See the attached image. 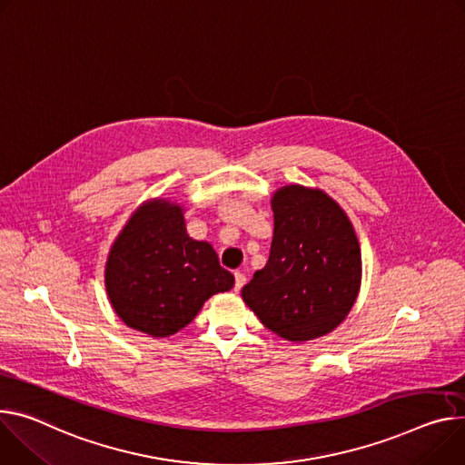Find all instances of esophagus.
<instances>
[{"mask_svg": "<svg viewBox=\"0 0 465 465\" xmlns=\"http://www.w3.org/2000/svg\"><path fill=\"white\" fill-rule=\"evenodd\" d=\"M244 283H246V274L241 272V271H237V272H235V291H241Z\"/></svg>", "mask_w": 465, "mask_h": 465, "instance_id": "1", "label": "esophagus"}]
</instances>
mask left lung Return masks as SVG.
Instances as JSON below:
<instances>
[{
	"label": "left lung",
	"instance_id": "8db88e82",
	"mask_svg": "<svg viewBox=\"0 0 465 465\" xmlns=\"http://www.w3.org/2000/svg\"><path fill=\"white\" fill-rule=\"evenodd\" d=\"M271 256L242 301L287 341H310L340 326L358 297L361 256L343 209L322 191L289 185L272 196Z\"/></svg>",
	"mask_w": 465,
	"mask_h": 465
}]
</instances>
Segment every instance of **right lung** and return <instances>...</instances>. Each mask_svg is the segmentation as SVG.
<instances>
[{
    "label": "right lung",
    "mask_w": 465,
    "mask_h": 465,
    "mask_svg": "<svg viewBox=\"0 0 465 465\" xmlns=\"http://www.w3.org/2000/svg\"><path fill=\"white\" fill-rule=\"evenodd\" d=\"M217 252L185 232L182 209L155 200L130 219L105 267V287L118 317L153 337L187 326L215 292L233 287Z\"/></svg>",
    "instance_id": "1"
}]
</instances>
